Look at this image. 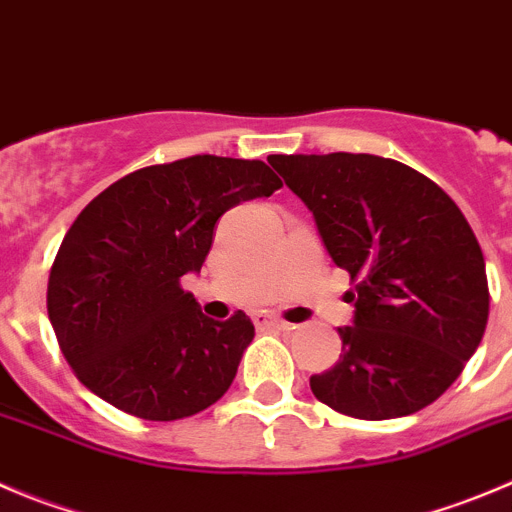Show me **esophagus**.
Instances as JSON below:
<instances>
[{
    "instance_id": "34e87169",
    "label": "esophagus",
    "mask_w": 512,
    "mask_h": 512,
    "mask_svg": "<svg viewBox=\"0 0 512 512\" xmlns=\"http://www.w3.org/2000/svg\"><path fill=\"white\" fill-rule=\"evenodd\" d=\"M256 324L259 326H271V329H289V321H284V319H279V316H269V314H264V316H256Z\"/></svg>"
}]
</instances>
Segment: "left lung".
I'll use <instances>...</instances> for the list:
<instances>
[{
	"instance_id": "obj_1",
	"label": "left lung",
	"mask_w": 512,
	"mask_h": 512,
	"mask_svg": "<svg viewBox=\"0 0 512 512\" xmlns=\"http://www.w3.org/2000/svg\"><path fill=\"white\" fill-rule=\"evenodd\" d=\"M314 213L326 251L349 271L354 324L342 354L309 379L319 402L357 420L432 405L465 369L490 311L480 243L437 183L367 153L271 155Z\"/></svg>"
}]
</instances>
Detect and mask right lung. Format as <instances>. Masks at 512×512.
I'll return each mask as SVG.
<instances>
[{
    "mask_svg": "<svg viewBox=\"0 0 512 512\" xmlns=\"http://www.w3.org/2000/svg\"><path fill=\"white\" fill-rule=\"evenodd\" d=\"M281 186L264 160L191 155L135 170L82 208L52 264L47 314L90 392L153 422L226 394L253 324L243 311L208 319L180 279L201 271L228 208Z\"/></svg>",
    "mask_w": 512,
    "mask_h": 512,
    "instance_id": "obj_1",
    "label": "right lung"
}]
</instances>
